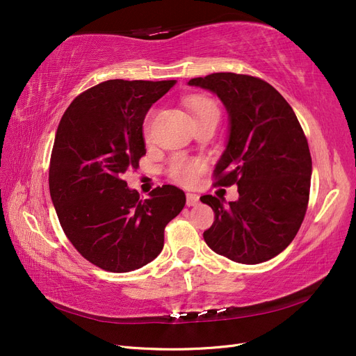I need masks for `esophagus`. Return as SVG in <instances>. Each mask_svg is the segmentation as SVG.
<instances>
[{
  "mask_svg": "<svg viewBox=\"0 0 356 356\" xmlns=\"http://www.w3.org/2000/svg\"><path fill=\"white\" fill-rule=\"evenodd\" d=\"M199 204V196L195 193H187V207H196Z\"/></svg>",
  "mask_w": 356,
  "mask_h": 356,
  "instance_id": "esophagus-1",
  "label": "esophagus"
}]
</instances>
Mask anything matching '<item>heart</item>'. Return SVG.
<instances>
[{"label": "heart", "mask_w": 356, "mask_h": 356, "mask_svg": "<svg viewBox=\"0 0 356 356\" xmlns=\"http://www.w3.org/2000/svg\"><path fill=\"white\" fill-rule=\"evenodd\" d=\"M187 105H188L193 117L208 114V113H218L217 105H215L211 99L200 98V96L190 98L187 101ZM149 123H152V115L147 117L145 124H144V135L145 136H148V132H149ZM202 169H203V163L200 160L190 159L186 156H177V157H174V160L170 161L169 175L172 179L179 182V184L190 186L196 181Z\"/></svg>", "instance_id": "1"}]
</instances>
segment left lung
Masks as SVG:
<instances>
[{
  "label": "left lung",
  "mask_w": 356,
  "mask_h": 356,
  "mask_svg": "<svg viewBox=\"0 0 356 356\" xmlns=\"http://www.w3.org/2000/svg\"><path fill=\"white\" fill-rule=\"evenodd\" d=\"M190 86L215 93L229 113V141L213 170L215 186L236 184L239 199L207 195L215 221L203 233L213 252L242 264L281 254L305 220L312 175L307 139L273 86L252 75L213 72Z\"/></svg>",
  "instance_id": "1"
}]
</instances>
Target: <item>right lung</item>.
Listing matches in <instances>:
<instances>
[{
  "instance_id": "obj_1",
  "label": "right lung",
  "mask_w": 356,
  "mask_h": 356,
  "mask_svg": "<svg viewBox=\"0 0 356 356\" xmlns=\"http://www.w3.org/2000/svg\"><path fill=\"white\" fill-rule=\"evenodd\" d=\"M175 80H108L79 95L53 144L49 188L63 233L86 260L126 273L163 250L165 227L186 204L175 186L141 200L123 174L145 154L143 123Z\"/></svg>"
}]
</instances>
